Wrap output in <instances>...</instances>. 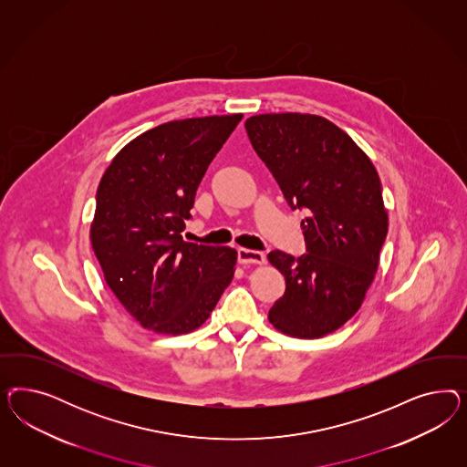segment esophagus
Wrapping results in <instances>:
<instances>
[{"instance_id": "esophagus-1", "label": "esophagus", "mask_w": 467, "mask_h": 467, "mask_svg": "<svg viewBox=\"0 0 467 467\" xmlns=\"http://www.w3.org/2000/svg\"><path fill=\"white\" fill-rule=\"evenodd\" d=\"M238 262L241 265H264L265 264V254L262 252L240 248L238 250Z\"/></svg>"}]
</instances>
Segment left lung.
<instances>
[{
    "mask_svg": "<svg viewBox=\"0 0 467 467\" xmlns=\"http://www.w3.org/2000/svg\"><path fill=\"white\" fill-rule=\"evenodd\" d=\"M301 223L306 254L274 250L269 262L285 279L269 311L272 326L297 339H318L359 310L375 279L389 231L379 172L353 139L317 114H256L244 123Z\"/></svg>",
    "mask_w": 467,
    "mask_h": 467,
    "instance_id": "obj_1",
    "label": "left lung"
}]
</instances>
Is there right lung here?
<instances>
[{
    "mask_svg": "<svg viewBox=\"0 0 467 467\" xmlns=\"http://www.w3.org/2000/svg\"><path fill=\"white\" fill-rule=\"evenodd\" d=\"M243 114L170 121L127 143L100 178L92 250L114 296L143 328L202 326L233 281L236 250L183 240L209 164Z\"/></svg>",
    "mask_w": 467,
    "mask_h": 467,
    "instance_id": "1",
    "label": "right lung"
}]
</instances>
